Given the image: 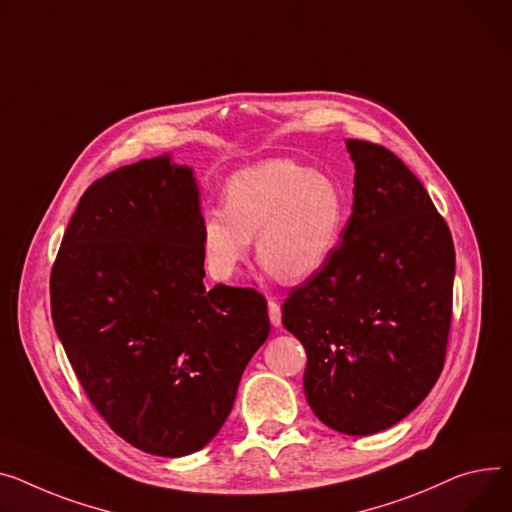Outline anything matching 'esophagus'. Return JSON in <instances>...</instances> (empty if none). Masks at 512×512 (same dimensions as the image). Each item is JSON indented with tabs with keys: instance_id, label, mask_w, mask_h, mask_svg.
<instances>
[{
	"instance_id": "34e87169",
	"label": "esophagus",
	"mask_w": 512,
	"mask_h": 512,
	"mask_svg": "<svg viewBox=\"0 0 512 512\" xmlns=\"http://www.w3.org/2000/svg\"><path fill=\"white\" fill-rule=\"evenodd\" d=\"M267 311H269V321H271V325H274V327H280V325H282V309H280L278 300L269 298V302H267Z\"/></svg>"
}]
</instances>
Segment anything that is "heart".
Masks as SVG:
<instances>
[{"instance_id": "heart-1", "label": "heart", "mask_w": 512, "mask_h": 512, "mask_svg": "<svg viewBox=\"0 0 512 512\" xmlns=\"http://www.w3.org/2000/svg\"><path fill=\"white\" fill-rule=\"evenodd\" d=\"M346 226V197L329 175L288 158L236 170L224 206L201 216V247L210 274L236 276L257 236V257L284 282H304L329 263Z\"/></svg>"}]
</instances>
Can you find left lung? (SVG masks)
<instances>
[{
    "label": "left lung",
    "instance_id": "left-lung-1",
    "mask_svg": "<svg viewBox=\"0 0 512 512\" xmlns=\"http://www.w3.org/2000/svg\"><path fill=\"white\" fill-rule=\"evenodd\" d=\"M354 206L329 263L292 288L282 323L306 350L304 395L329 428L366 436L424 401L445 366L455 247L418 181L385 146L348 140Z\"/></svg>",
    "mask_w": 512,
    "mask_h": 512
}]
</instances>
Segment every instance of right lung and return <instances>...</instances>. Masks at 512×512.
<instances>
[{
	"instance_id": "add662e5",
	"label": "right lung",
	"mask_w": 512,
	"mask_h": 512,
	"mask_svg": "<svg viewBox=\"0 0 512 512\" xmlns=\"http://www.w3.org/2000/svg\"><path fill=\"white\" fill-rule=\"evenodd\" d=\"M199 189L156 156L80 197L51 269V317L96 412L135 449L183 457L226 422L269 335L253 288L203 284Z\"/></svg>"
}]
</instances>
